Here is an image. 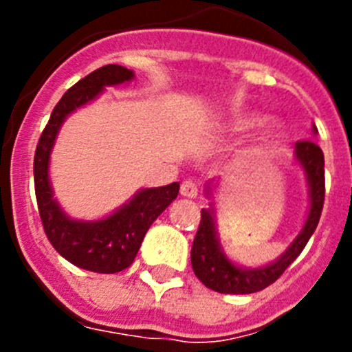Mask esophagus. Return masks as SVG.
<instances>
[{
  "mask_svg": "<svg viewBox=\"0 0 352 352\" xmlns=\"http://www.w3.org/2000/svg\"><path fill=\"white\" fill-rule=\"evenodd\" d=\"M179 192H182L183 197L192 199V197H197L199 188H197V185L192 182V179H185V182L182 183V188H179Z\"/></svg>",
  "mask_w": 352,
  "mask_h": 352,
  "instance_id": "34e87169",
  "label": "esophagus"
}]
</instances>
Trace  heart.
<instances>
[{
    "instance_id": "1",
    "label": "heart",
    "mask_w": 352,
    "mask_h": 352,
    "mask_svg": "<svg viewBox=\"0 0 352 352\" xmlns=\"http://www.w3.org/2000/svg\"><path fill=\"white\" fill-rule=\"evenodd\" d=\"M261 121H263V118L257 116V114H239V116H234L232 120L227 121L226 132L232 133V135L250 132L252 129L261 125Z\"/></svg>"
}]
</instances>
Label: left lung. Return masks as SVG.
I'll list each match as a JSON object with an SVG mask.
<instances>
[{
    "mask_svg": "<svg viewBox=\"0 0 352 352\" xmlns=\"http://www.w3.org/2000/svg\"><path fill=\"white\" fill-rule=\"evenodd\" d=\"M316 132L317 129L314 126V133ZM294 148V157L303 167L309 183L310 210L300 234L278 259L261 268H243L234 264L220 247L213 203L210 204L211 208H203L201 211V223L192 245L190 259L195 276L211 291L223 294H250L263 291L291 266L292 261L303 252L305 245L309 243L310 236L314 234L321 219L324 204V155L314 141H298ZM206 195L211 197V183L206 185Z\"/></svg>",
    "mask_w": 352,
    "mask_h": 352,
    "instance_id": "left-lung-1",
    "label": "left lung"
}]
</instances>
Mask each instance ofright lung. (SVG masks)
I'll list each match as a JSON object with an SVG mask.
<instances>
[{"label": "right lung", "instance_id": "obj_1", "mask_svg": "<svg viewBox=\"0 0 352 352\" xmlns=\"http://www.w3.org/2000/svg\"><path fill=\"white\" fill-rule=\"evenodd\" d=\"M132 79L133 72L120 65H105L91 72L61 96L36 144L33 174L43 231L60 256L88 272L118 273L129 268L138 256L149 226L178 197L179 192V183L142 188L120 210L95 222L70 219L54 199L49 182V160L63 121L76 109L95 100L105 86H118Z\"/></svg>", "mask_w": 352, "mask_h": 352}]
</instances>
